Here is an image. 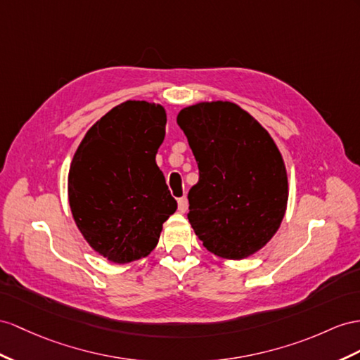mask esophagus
I'll list each match as a JSON object with an SVG mask.
<instances>
[{"label": "esophagus", "mask_w": 360, "mask_h": 360, "mask_svg": "<svg viewBox=\"0 0 360 360\" xmlns=\"http://www.w3.org/2000/svg\"><path fill=\"white\" fill-rule=\"evenodd\" d=\"M187 208H188L187 198H179L178 199V211H179V213H186Z\"/></svg>", "instance_id": "34e87169"}]
</instances>
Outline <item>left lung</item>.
Listing matches in <instances>:
<instances>
[{"instance_id": "1", "label": "left lung", "mask_w": 360, "mask_h": 360, "mask_svg": "<svg viewBox=\"0 0 360 360\" xmlns=\"http://www.w3.org/2000/svg\"><path fill=\"white\" fill-rule=\"evenodd\" d=\"M176 123L199 167L188 220L207 250L243 260L278 231L289 199L288 170L274 138L233 101L182 108Z\"/></svg>"}]
</instances>
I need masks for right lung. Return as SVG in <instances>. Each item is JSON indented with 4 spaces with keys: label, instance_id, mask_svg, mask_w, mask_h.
<instances>
[{
    "label": "right lung",
    "instance_id": "1",
    "mask_svg": "<svg viewBox=\"0 0 360 360\" xmlns=\"http://www.w3.org/2000/svg\"><path fill=\"white\" fill-rule=\"evenodd\" d=\"M165 123L162 105L126 100L88 129L72 156L71 214L108 262L126 264L149 255L178 208L155 161Z\"/></svg>",
    "mask_w": 360,
    "mask_h": 360
}]
</instances>
